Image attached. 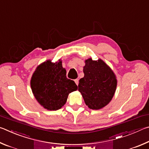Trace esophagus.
<instances>
[{"instance_id":"1","label":"esophagus","mask_w":149,"mask_h":149,"mask_svg":"<svg viewBox=\"0 0 149 149\" xmlns=\"http://www.w3.org/2000/svg\"><path fill=\"white\" fill-rule=\"evenodd\" d=\"M74 81H75V84H76L77 85H78V84H79V80H78L77 79H75V80H74Z\"/></svg>"}]
</instances>
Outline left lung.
I'll return each instance as SVG.
<instances>
[{
  "mask_svg": "<svg viewBox=\"0 0 149 149\" xmlns=\"http://www.w3.org/2000/svg\"><path fill=\"white\" fill-rule=\"evenodd\" d=\"M84 77L79 79L78 90L86 105L91 109L99 110L112 100L117 85L115 75L104 62L99 59L85 60Z\"/></svg>",
  "mask_w": 149,
  "mask_h": 149,
  "instance_id": "obj_1",
  "label": "left lung"
}]
</instances>
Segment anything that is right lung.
<instances>
[{
	"mask_svg": "<svg viewBox=\"0 0 149 149\" xmlns=\"http://www.w3.org/2000/svg\"><path fill=\"white\" fill-rule=\"evenodd\" d=\"M35 99L49 110H57L66 102L69 93L77 89L73 80L68 79L62 61L52 63L47 60L37 68L31 80Z\"/></svg>",
	"mask_w": 149,
	"mask_h": 149,
	"instance_id": "obj_1",
	"label": "right lung"
}]
</instances>
